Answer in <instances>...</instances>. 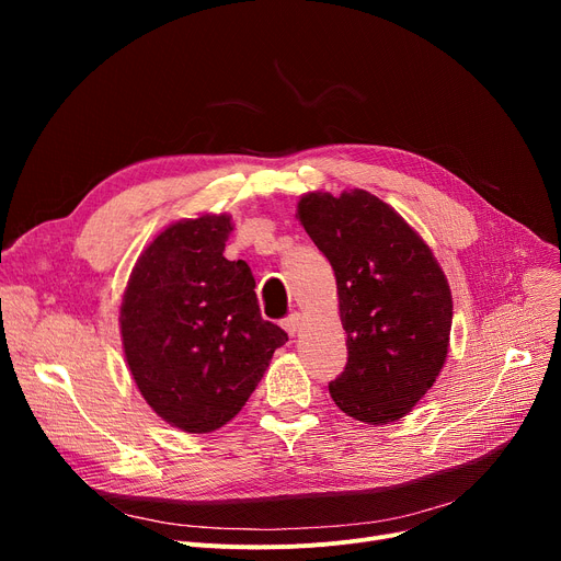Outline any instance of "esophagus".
Segmentation results:
<instances>
[{"instance_id": "1", "label": "esophagus", "mask_w": 561, "mask_h": 561, "mask_svg": "<svg viewBox=\"0 0 561 561\" xmlns=\"http://www.w3.org/2000/svg\"><path fill=\"white\" fill-rule=\"evenodd\" d=\"M282 328H284L290 336H296V334L300 332V328H302V313H298V311L288 313V316L284 318V322H282Z\"/></svg>"}]
</instances>
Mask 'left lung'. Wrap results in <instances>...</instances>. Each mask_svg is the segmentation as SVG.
Instances as JSON below:
<instances>
[{
    "mask_svg": "<svg viewBox=\"0 0 561 561\" xmlns=\"http://www.w3.org/2000/svg\"><path fill=\"white\" fill-rule=\"evenodd\" d=\"M298 216L332 263L347 336V364L330 396L352 419L393 423L432 389L448 357V279L421 236L368 191L309 193Z\"/></svg>",
    "mask_w": 561,
    "mask_h": 561,
    "instance_id": "1",
    "label": "left lung"
}]
</instances>
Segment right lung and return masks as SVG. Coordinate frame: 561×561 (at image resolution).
I'll use <instances>...</instances> for the list:
<instances>
[{"mask_svg":"<svg viewBox=\"0 0 561 561\" xmlns=\"http://www.w3.org/2000/svg\"><path fill=\"white\" fill-rule=\"evenodd\" d=\"M229 216L163 229L140 254L121 309L136 387L157 414L204 434L231 421L288 341L263 320L245 261L222 256Z\"/></svg>","mask_w":561,"mask_h":561,"instance_id":"obj_1","label":"right lung"}]
</instances>
